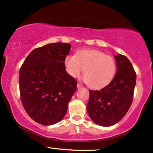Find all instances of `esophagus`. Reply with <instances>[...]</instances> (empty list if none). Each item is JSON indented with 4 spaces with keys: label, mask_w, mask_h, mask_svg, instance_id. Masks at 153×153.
<instances>
[{
    "label": "esophagus",
    "mask_w": 153,
    "mask_h": 153,
    "mask_svg": "<svg viewBox=\"0 0 153 153\" xmlns=\"http://www.w3.org/2000/svg\"><path fill=\"white\" fill-rule=\"evenodd\" d=\"M83 88V86L82 85V84H77V88H78V89H80V88Z\"/></svg>",
    "instance_id": "1"
}]
</instances>
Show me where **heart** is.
<instances>
[{
  "mask_svg": "<svg viewBox=\"0 0 153 153\" xmlns=\"http://www.w3.org/2000/svg\"><path fill=\"white\" fill-rule=\"evenodd\" d=\"M67 72L77 77L85 69L83 80L93 88L105 86L114 78L116 70L115 60L99 50H82L68 54L64 60Z\"/></svg>",
  "mask_w": 153,
  "mask_h": 153,
  "instance_id": "heart-1",
  "label": "heart"
}]
</instances>
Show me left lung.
<instances>
[{
    "instance_id": "left-lung-1",
    "label": "left lung",
    "mask_w": 153,
    "mask_h": 153,
    "mask_svg": "<svg viewBox=\"0 0 153 153\" xmlns=\"http://www.w3.org/2000/svg\"><path fill=\"white\" fill-rule=\"evenodd\" d=\"M117 71L113 80L101 90H89L86 110L91 119L104 127L119 122L133 101L136 74L130 60L118 54L114 56Z\"/></svg>"
}]
</instances>
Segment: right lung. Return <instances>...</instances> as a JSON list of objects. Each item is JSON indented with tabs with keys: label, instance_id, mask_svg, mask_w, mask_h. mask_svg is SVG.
Masks as SVG:
<instances>
[{
	"label": "right lung",
	"instance_id": "obj_1",
	"mask_svg": "<svg viewBox=\"0 0 153 153\" xmlns=\"http://www.w3.org/2000/svg\"><path fill=\"white\" fill-rule=\"evenodd\" d=\"M71 45L56 42L33 50L20 70L19 86L24 108L33 120L51 126L62 120L77 82L66 71L64 60Z\"/></svg>",
	"mask_w": 153,
	"mask_h": 153
}]
</instances>
